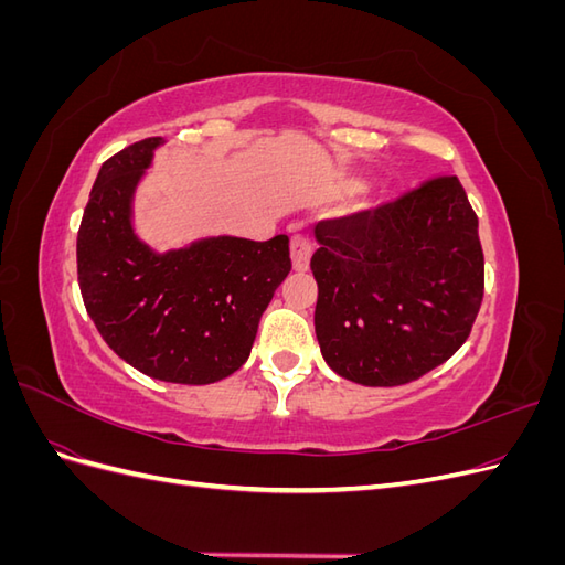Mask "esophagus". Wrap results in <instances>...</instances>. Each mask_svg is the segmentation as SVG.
<instances>
[{"label": "esophagus", "mask_w": 565, "mask_h": 565, "mask_svg": "<svg viewBox=\"0 0 565 565\" xmlns=\"http://www.w3.org/2000/svg\"><path fill=\"white\" fill-rule=\"evenodd\" d=\"M313 243L309 235H295L292 237V266L295 270H306L311 264Z\"/></svg>", "instance_id": "esophagus-1"}]
</instances>
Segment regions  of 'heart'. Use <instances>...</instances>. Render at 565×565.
Listing matches in <instances>:
<instances>
[{"label":"heart","mask_w":565,"mask_h":565,"mask_svg":"<svg viewBox=\"0 0 565 565\" xmlns=\"http://www.w3.org/2000/svg\"><path fill=\"white\" fill-rule=\"evenodd\" d=\"M363 181L361 179H353V177H347L334 183V188L330 191L332 198H347V195H353L355 191H361Z\"/></svg>","instance_id":"heart-1"}]
</instances>
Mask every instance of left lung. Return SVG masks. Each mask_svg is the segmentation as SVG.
<instances>
[{"mask_svg": "<svg viewBox=\"0 0 565 565\" xmlns=\"http://www.w3.org/2000/svg\"><path fill=\"white\" fill-rule=\"evenodd\" d=\"M316 241V337L339 377L401 386L465 344L483 301V249L457 177L320 221Z\"/></svg>", "mask_w": 565, "mask_h": 565, "instance_id": "obj_1", "label": "left lung"}]
</instances>
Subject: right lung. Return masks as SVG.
I'll list each match as a JSON object with an SVG mask.
<instances>
[{"label":"right lung","mask_w":565,"mask_h":565,"mask_svg":"<svg viewBox=\"0 0 565 565\" xmlns=\"http://www.w3.org/2000/svg\"><path fill=\"white\" fill-rule=\"evenodd\" d=\"M152 136L104 162L77 233V280L106 344L131 367L172 384H214L249 358L262 313L287 278L289 237H200L156 252L134 231V195Z\"/></svg>","instance_id":"obj_1"}]
</instances>
